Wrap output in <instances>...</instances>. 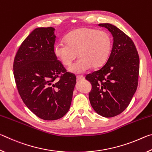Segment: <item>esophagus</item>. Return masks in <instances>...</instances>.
Here are the masks:
<instances>
[{"mask_svg":"<svg viewBox=\"0 0 152 152\" xmlns=\"http://www.w3.org/2000/svg\"><path fill=\"white\" fill-rule=\"evenodd\" d=\"M77 80H84V76H82V75H78L76 76Z\"/></svg>","mask_w":152,"mask_h":152,"instance_id":"esophagus-1","label":"esophagus"}]
</instances>
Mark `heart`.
<instances>
[{
  "instance_id": "obj_1",
  "label": "heart",
  "mask_w": 152,
  "mask_h": 152,
  "mask_svg": "<svg viewBox=\"0 0 152 152\" xmlns=\"http://www.w3.org/2000/svg\"><path fill=\"white\" fill-rule=\"evenodd\" d=\"M112 47L109 33L94 28H81L66 35V42L53 47L54 55L65 66H70L78 55L80 58L69 68L71 72L80 74L91 66L99 68L106 62Z\"/></svg>"
}]
</instances>
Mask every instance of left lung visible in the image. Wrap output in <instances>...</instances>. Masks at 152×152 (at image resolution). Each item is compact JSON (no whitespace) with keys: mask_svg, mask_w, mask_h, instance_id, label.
Wrapping results in <instances>:
<instances>
[{"mask_svg":"<svg viewBox=\"0 0 152 152\" xmlns=\"http://www.w3.org/2000/svg\"><path fill=\"white\" fill-rule=\"evenodd\" d=\"M111 33V52L104 65L86 76L92 84L89 92L91 106L98 114L113 117L128 107L137 90L140 58L134 43L119 28L100 23Z\"/></svg>","mask_w":152,"mask_h":152,"instance_id":"left-lung-1","label":"left lung"}]
</instances>
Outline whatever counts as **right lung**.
Listing matches in <instances>:
<instances>
[{
	"mask_svg": "<svg viewBox=\"0 0 152 152\" xmlns=\"http://www.w3.org/2000/svg\"><path fill=\"white\" fill-rule=\"evenodd\" d=\"M54 31L53 27L33 30L21 43L13 63L23 101L36 116L47 121L60 119L68 113L76 83V76L66 71L53 53Z\"/></svg>",
	"mask_w": 152,
	"mask_h": 152,
	"instance_id": "obj_1",
	"label": "right lung"
}]
</instances>
